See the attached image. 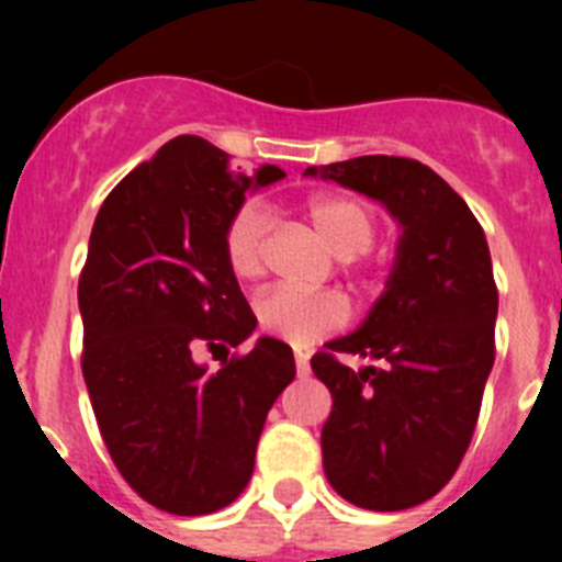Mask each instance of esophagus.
I'll return each instance as SVG.
<instances>
[{
  "label": "esophagus",
  "mask_w": 562,
  "mask_h": 562,
  "mask_svg": "<svg viewBox=\"0 0 562 562\" xmlns=\"http://www.w3.org/2000/svg\"><path fill=\"white\" fill-rule=\"evenodd\" d=\"M295 371L297 376H310V357H306L304 351H295Z\"/></svg>",
  "instance_id": "34e87169"
}]
</instances>
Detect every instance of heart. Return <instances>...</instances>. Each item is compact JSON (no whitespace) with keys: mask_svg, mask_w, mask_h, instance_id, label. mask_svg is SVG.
I'll list each match as a JSON object with an SVG mask.
<instances>
[{"mask_svg":"<svg viewBox=\"0 0 562 562\" xmlns=\"http://www.w3.org/2000/svg\"><path fill=\"white\" fill-rule=\"evenodd\" d=\"M306 213L337 258L349 261V258L369 252L374 245V213L360 200L340 196V193H321V196H312ZM265 233V207L252 200L238 205L222 231V256H225L231 276L241 284L261 276ZM256 317L265 335L286 340L292 346H310L329 331L340 329L349 317V310L337 292L270 290L258 297Z\"/></svg>","mask_w":562,"mask_h":562,"instance_id":"heart-1","label":"heart"}]
</instances>
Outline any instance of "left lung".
<instances>
[{
    "instance_id": "1",
    "label": "left lung",
    "mask_w": 562,
    "mask_h": 562,
    "mask_svg": "<svg viewBox=\"0 0 562 562\" xmlns=\"http://www.w3.org/2000/svg\"><path fill=\"white\" fill-rule=\"evenodd\" d=\"M306 173L382 202L402 227L369 317L312 357L331 391L321 434L326 479L349 504L400 513L434 498L473 439L495 360L493 258L473 211L422 162L369 154ZM337 353L381 366L355 372Z\"/></svg>"
}]
</instances>
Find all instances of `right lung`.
<instances>
[{
    "label": "right lung",
    "mask_w": 562,
    "mask_h": 562,
    "mask_svg": "<svg viewBox=\"0 0 562 562\" xmlns=\"http://www.w3.org/2000/svg\"><path fill=\"white\" fill-rule=\"evenodd\" d=\"M281 177L278 166L247 177L222 148L180 134L112 188L92 225L78 281L83 380L114 467L162 513L233 504L267 411L295 380L276 337L225 355L220 371L196 362L202 346H238L256 329L222 231L250 188Z\"/></svg>",
    "instance_id": "add662e5"
}]
</instances>
